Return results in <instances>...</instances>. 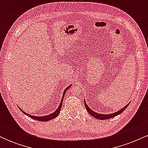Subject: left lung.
Here are the masks:
<instances>
[{"label": "left lung", "instance_id": "1", "mask_svg": "<svg viewBox=\"0 0 148 148\" xmlns=\"http://www.w3.org/2000/svg\"><path fill=\"white\" fill-rule=\"evenodd\" d=\"M84 103H85V106H86V110H87V111L88 112V113H89V114H90L92 116L94 117V118H95L97 119H99V120H107V119L114 118L115 116H117L118 115L120 114L121 113H123V112L125 111V109H126L127 107L129 106V104H130V103H128V104L126 105V106L124 107L123 108L119 110L118 111L115 112L114 113H111V114H100V113H96V112L93 111L92 110H91L90 108H89V106L86 104L85 100H84Z\"/></svg>", "mask_w": 148, "mask_h": 148}]
</instances>
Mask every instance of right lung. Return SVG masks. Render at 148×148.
I'll return each mask as SVG.
<instances>
[{
  "label": "right lung",
  "instance_id": "1",
  "mask_svg": "<svg viewBox=\"0 0 148 148\" xmlns=\"http://www.w3.org/2000/svg\"><path fill=\"white\" fill-rule=\"evenodd\" d=\"M71 86H69L68 87L66 88L65 90H64V92H63V95H62V99H61V101H60V105H59V106L58 107V108L56 109V111L55 112H53V113H52L50 115H46V116H34V115H31L30 114H28V113H26L25 112H24L23 111H22V110L20 108V110L23 112L24 114H25L26 115H28V117H30V118H31L32 119H34V120H38V121H42V122H47V121H49V120H52V119L56 118L58 115H59V113H60V109H61V107H62V101H63V98H64V94H65L66 91L67 90V89L68 88H70Z\"/></svg>",
  "mask_w": 148,
  "mask_h": 148
}]
</instances>
